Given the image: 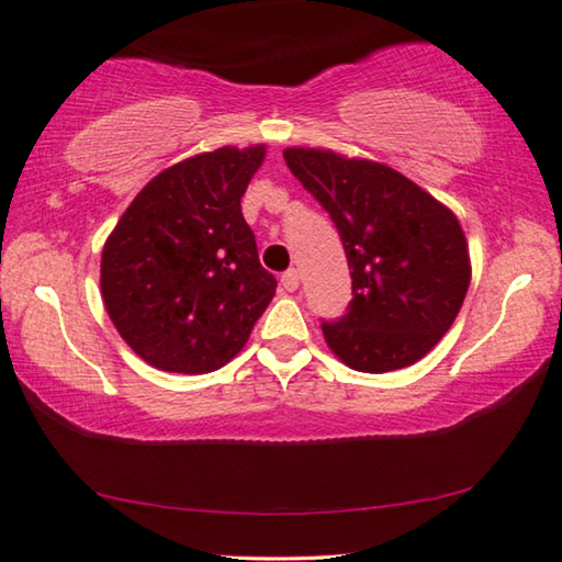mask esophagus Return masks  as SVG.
<instances>
[{"mask_svg":"<svg viewBox=\"0 0 562 562\" xmlns=\"http://www.w3.org/2000/svg\"><path fill=\"white\" fill-rule=\"evenodd\" d=\"M299 283H301V276H299L296 269H289L286 273L281 276V286L286 289V291H296Z\"/></svg>","mask_w":562,"mask_h":562,"instance_id":"obj_1","label":"esophagus"}]
</instances>
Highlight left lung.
<instances>
[{"label": "left lung", "mask_w": 562, "mask_h": 562, "mask_svg": "<svg viewBox=\"0 0 562 562\" xmlns=\"http://www.w3.org/2000/svg\"><path fill=\"white\" fill-rule=\"evenodd\" d=\"M283 160L329 211L351 269L349 314L322 324L344 364L367 374L412 367L450 331L470 289L457 215L394 168L322 148Z\"/></svg>", "instance_id": "left-lung-1"}]
</instances>
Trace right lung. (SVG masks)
<instances>
[{
    "mask_svg": "<svg viewBox=\"0 0 562 562\" xmlns=\"http://www.w3.org/2000/svg\"><path fill=\"white\" fill-rule=\"evenodd\" d=\"M266 145L198 153L158 172L105 240L110 322L150 367L209 374L246 347L276 293L240 213Z\"/></svg>",
    "mask_w": 562,
    "mask_h": 562,
    "instance_id": "add662e5",
    "label": "right lung"
}]
</instances>
